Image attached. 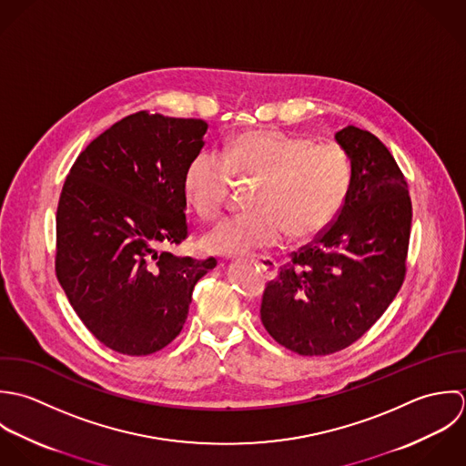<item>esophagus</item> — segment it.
<instances>
[{
  "label": "esophagus",
  "instance_id": "34e87169",
  "mask_svg": "<svg viewBox=\"0 0 466 466\" xmlns=\"http://www.w3.org/2000/svg\"><path fill=\"white\" fill-rule=\"evenodd\" d=\"M256 265L265 272V276H267V279H274L276 276H278V261L276 259H272V258H268V256H263V258H258L256 259Z\"/></svg>",
  "mask_w": 466,
  "mask_h": 466
}]
</instances>
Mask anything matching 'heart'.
I'll return each mask as SVG.
<instances>
[{
  "instance_id": "b5f03b06",
  "label": "heart",
  "mask_w": 466,
  "mask_h": 466,
  "mask_svg": "<svg viewBox=\"0 0 466 466\" xmlns=\"http://www.w3.org/2000/svg\"><path fill=\"white\" fill-rule=\"evenodd\" d=\"M238 180H256L254 210L223 219L203 236L212 254H248L324 232L339 216L353 182V164L337 142H315L280 129L232 137L223 155L203 149L187 164L184 194L203 219H216Z\"/></svg>"
}]
</instances>
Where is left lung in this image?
<instances>
[{"label": "left lung", "mask_w": 466, "mask_h": 466, "mask_svg": "<svg viewBox=\"0 0 466 466\" xmlns=\"http://www.w3.org/2000/svg\"><path fill=\"white\" fill-rule=\"evenodd\" d=\"M353 182L335 221L289 254L263 291L261 320L304 357L355 344L389 308L407 274L412 203L389 149L366 129L335 135Z\"/></svg>", "instance_id": "8db88e82"}]
</instances>
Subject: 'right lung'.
Segmentation results:
<instances>
[{
  "label": "right lung",
  "instance_id": "1",
  "mask_svg": "<svg viewBox=\"0 0 466 466\" xmlns=\"http://www.w3.org/2000/svg\"><path fill=\"white\" fill-rule=\"evenodd\" d=\"M207 122L137 111L74 162L56 216V276L106 348L146 357L186 324L192 289L214 258L171 254L188 238L184 173Z\"/></svg>",
  "mask_w": 466,
  "mask_h": 466
}]
</instances>
